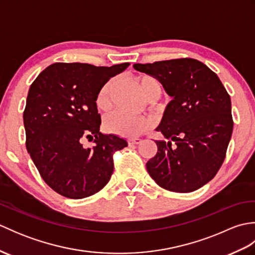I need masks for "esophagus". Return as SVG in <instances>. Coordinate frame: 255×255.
Here are the masks:
<instances>
[{
    "label": "esophagus",
    "mask_w": 255,
    "mask_h": 255,
    "mask_svg": "<svg viewBox=\"0 0 255 255\" xmlns=\"http://www.w3.org/2000/svg\"><path fill=\"white\" fill-rule=\"evenodd\" d=\"M129 144H139L140 142H141V139L140 138H130L128 140Z\"/></svg>",
    "instance_id": "obj_1"
}]
</instances>
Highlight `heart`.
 <instances>
[{"label": "heart", "instance_id": "obj_1", "mask_svg": "<svg viewBox=\"0 0 255 255\" xmlns=\"http://www.w3.org/2000/svg\"><path fill=\"white\" fill-rule=\"evenodd\" d=\"M138 88L145 99L160 96L161 85L155 78L148 74L139 75L136 79ZM116 85V80L111 79L102 86L96 95L95 105L99 111H107L111 106V97ZM104 127L108 132L123 137H136L149 127L148 119L127 115L123 112H115L105 118Z\"/></svg>", "mask_w": 255, "mask_h": 255}]
</instances>
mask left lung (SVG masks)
I'll return each instance as SVG.
<instances>
[{
  "label": "left lung",
  "instance_id": "obj_1",
  "mask_svg": "<svg viewBox=\"0 0 255 255\" xmlns=\"http://www.w3.org/2000/svg\"><path fill=\"white\" fill-rule=\"evenodd\" d=\"M137 71L158 79L172 97L156 131L158 152L147 162L162 188L196 191L217 174L226 158L234 121L231 100L218 75L196 59L136 63Z\"/></svg>",
  "mask_w": 255,
  "mask_h": 255
}]
</instances>
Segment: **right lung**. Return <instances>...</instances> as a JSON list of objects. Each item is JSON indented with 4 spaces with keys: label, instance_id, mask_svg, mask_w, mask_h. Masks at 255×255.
<instances>
[{
    "label": "right lung",
    "instance_id": "add662e5",
    "mask_svg": "<svg viewBox=\"0 0 255 255\" xmlns=\"http://www.w3.org/2000/svg\"><path fill=\"white\" fill-rule=\"evenodd\" d=\"M129 62L112 67L57 62L30 85L24 111L26 148L48 186L64 197H89L104 187L114 171L113 155L125 139L100 131L95 105L100 89ZM85 138L93 141L85 148Z\"/></svg>",
    "mask_w": 255,
    "mask_h": 255
}]
</instances>
